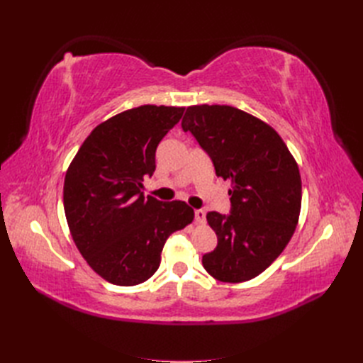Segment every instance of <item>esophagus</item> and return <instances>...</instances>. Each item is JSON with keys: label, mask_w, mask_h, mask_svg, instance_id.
Masks as SVG:
<instances>
[{"label": "esophagus", "mask_w": 363, "mask_h": 363, "mask_svg": "<svg viewBox=\"0 0 363 363\" xmlns=\"http://www.w3.org/2000/svg\"><path fill=\"white\" fill-rule=\"evenodd\" d=\"M194 213H195V224H204L206 212L203 211V208H196Z\"/></svg>", "instance_id": "obj_1"}]
</instances>
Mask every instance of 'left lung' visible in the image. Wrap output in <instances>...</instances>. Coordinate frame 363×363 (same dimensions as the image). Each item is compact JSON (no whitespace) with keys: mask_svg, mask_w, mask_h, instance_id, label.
<instances>
[{"mask_svg":"<svg viewBox=\"0 0 363 363\" xmlns=\"http://www.w3.org/2000/svg\"><path fill=\"white\" fill-rule=\"evenodd\" d=\"M182 127L211 156L218 177L232 182L230 215L206 216L218 245L203 256V267L219 281L255 279L281 255L298 224V164L269 124L232 106H189Z\"/></svg>","mask_w":363,"mask_h":363,"instance_id":"8db88e82","label":"left lung"}]
</instances>
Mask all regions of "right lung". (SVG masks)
I'll use <instances>...</instances> for the list:
<instances>
[{
	"mask_svg": "<svg viewBox=\"0 0 363 363\" xmlns=\"http://www.w3.org/2000/svg\"><path fill=\"white\" fill-rule=\"evenodd\" d=\"M184 107L145 104L98 124L65 175L63 207L74 242L98 276L118 286L147 281L171 233L194 221L184 201L144 196L156 148Z\"/></svg>",
	"mask_w": 363,
	"mask_h": 363,
	"instance_id": "right-lung-1",
	"label": "right lung"
}]
</instances>
